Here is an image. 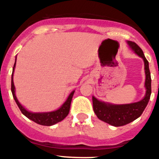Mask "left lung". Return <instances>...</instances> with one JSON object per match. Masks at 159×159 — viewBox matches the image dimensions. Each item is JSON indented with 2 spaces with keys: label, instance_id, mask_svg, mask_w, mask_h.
<instances>
[{
  "label": "left lung",
  "instance_id": "8db88e82",
  "mask_svg": "<svg viewBox=\"0 0 159 159\" xmlns=\"http://www.w3.org/2000/svg\"><path fill=\"white\" fill-rule=\"evenodd\" d=\"M127 43L132 51L140 58L143 59L144 62V70L146 75L144 87L146 89V93L141 100L125 104H113L111 102L99 100L94 95H92L94 112L98 119L114 127L124 126L140 117L151 98V77L149 69L148 61L146 59L142 49L134 42L127 40Z\"/></svg>",
  "mask_w": 159,
  "mask_h": 159
}]
</instances>
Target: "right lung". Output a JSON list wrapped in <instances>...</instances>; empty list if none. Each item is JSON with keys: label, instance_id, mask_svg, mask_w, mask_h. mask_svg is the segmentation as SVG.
<instances>
[{"label": "right lung", "instance_id": "add662e5", "mask_svg": "<svg viewBox=\"0 0 159 159\" xmlns=\"http://www.w3.org/2000/svg\"><path fill=\"white\" fill-rule=\"evenodd\" d=\"M16 60H15V64H14L13 68H12V80H11V91H12V96L13 99L16 101V104L18 107L20 108V111L22 112L24 116H26L28 119H31L32 121L38 123L40 125L43 126H52L59 122L62 121L63 119H65L69 113L70 107H71V102L72 99V96L74 95L75 90L72 91L69 95L67 96V99L65 102L63 103L60 107H59L57 110L52 111H47V112H32L30 111H28L23 105L19 102L16 96V89L14 86L13 83V73L15 67H16Z\"/></svg>", "mask_w": 159, "mask_h": 159}]
</instances>
